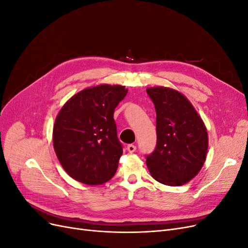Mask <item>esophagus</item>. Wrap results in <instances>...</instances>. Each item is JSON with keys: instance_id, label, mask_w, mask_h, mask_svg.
Wrapping results in <instances>:
<instances>
[{"instance_id": "obj_1", "label": "esophagus", "mask_w": 248, "mask_h": 248, "mask_svg": "<svg viewBox=\"0 0 248 248\" xmlns=\"http://www.w3.org/2000/svg\"><path fill=\"white\" fill-rule=\"evenodd\" d=\"M136 149H137V147H136L135 145H133V144H130V145H127V146H126V150L129 151L130 153L135 152V151H136Z\"/></svg>"}]
</instances>
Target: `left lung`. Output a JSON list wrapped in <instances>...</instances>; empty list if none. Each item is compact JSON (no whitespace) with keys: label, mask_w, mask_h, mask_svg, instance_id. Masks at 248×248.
I'll use <instances>...</instances> for the list:
<instances>
[{"label":"left lung","mask_w":248,"mask_h":248,"mask_svg":"<svg viewBox=\"0 0 248 248\" xmlns=\"http://www.w3.org/2000/svg\"><path fill=\"white\" fill-rule=\"evenodd\" d=\"M156 110L157 142L146 156L154 180L168 186H182L202 168L208 148L205 124L190 101L166 87L146 90Z\"/></svg>","instance_id":"left-lung-1"}]
</instances>
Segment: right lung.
<instances>
[{
	"label": "right lung",
	"instance_id": "1",
	"mask_svg": "<svg viewBox=\"0 0 248 248\" xmlns=\"http://www.w3.org/2000/svg\"><path fill=\"white\" fill-rule=\"evenodd\" d=\"M124 86L100 85L72 96L55 119L53 145L62 168L87 185L111 179L123 154L114 109L125 97Z\"/></svg>",
	"mask_w": 248,
	"mask_h": 248
}]
</instances>
